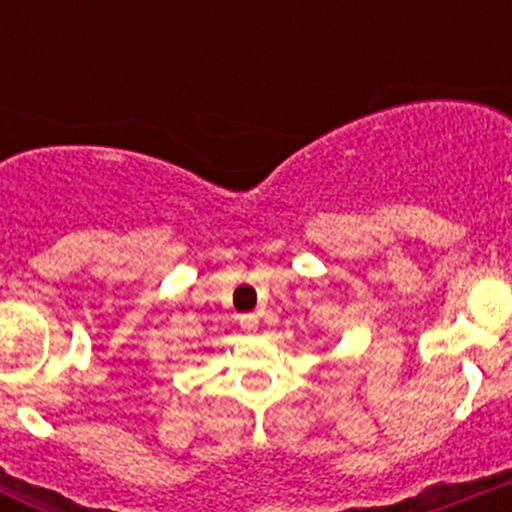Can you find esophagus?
I'll list each match as a JSON object with an SVG mask.
<instances>
[{"mask_svg": "<svg viewBox=\"0 0 512 512\" xmlns=\"http://www.w3.org/2000/svg\"><path fill=\"white\" fill-rule=\"evenodd\" d=\"M238 323H241L243 330H256V325H259V318H256L253 312H246V315H238Z\"/></svg>", "mask_w": 512, "mask_h": 512, "instance_id": "esophagus-1", "label": "esophagus"}]
</instances>
